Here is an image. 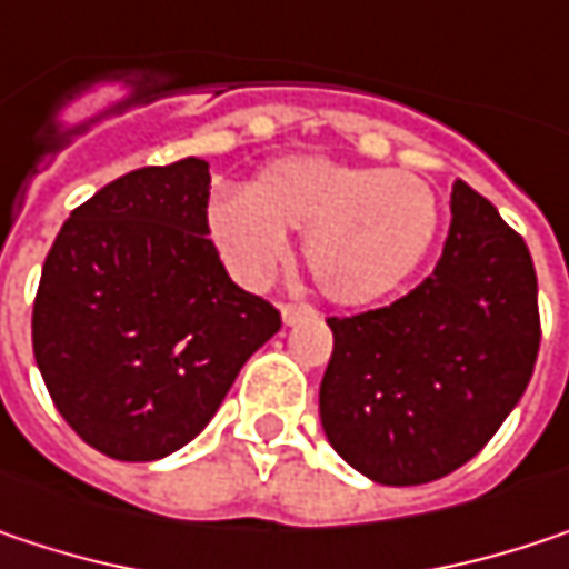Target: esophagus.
Returning <instances> with one entry per match:
<instances>
[{
    "label": "esophagus",
    "mask_w": 569,
    "mask_h": 569,
    "mask_svg": "<svg viewBox=\"0 0 569 569\" xmlns=\"http://www.w3.org/2000/svg\"><path fill=\"white\" fill-rule=\"evenodd\" d=\"M280 316H283V326H296V322H302V319H312L316 309L306 306V302H286L283 309H280Z\"/></svg>",
    "instance_id": "obj_1"
}]
</instances>
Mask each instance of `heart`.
Listing matches in <instances>:
<instances>
[{"label":"heart","mask_w":569,"mask_h":569,"mask_svg":"<svg viewBox=\"0 0 569 569\" xmlns=\"http://www.w3.org/2000/svg\"><path fill=\"white\" fill-rule=\"evenodd\" d=\"M437 228L427 181L329 156L277 159L247 191H218L208 204L211 240L240 283H270L286 233H306V270L338 306H368L407 283Z\"/></svg>","instance_id":"1"}]
</instances>
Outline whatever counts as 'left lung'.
<instances>
[{
    "label": "left lung",
    "instance_id": "8db88e82",
    "mask_svg": "<svg viewBox=\"0 0 569 569\" xmlns=\"http://www.w3.org/2000/svg\"><path fill=\"white\" fill-rule=\"evenodd\" d=\"M449 211L423 283L385 309L329 319L322 430L381 486H423L466 466L521 400L541 348L528 243L466 181L452 184Z\"/></svg>",
    "mask_w": 569,
    "mask_h": 569
}]
</instances>
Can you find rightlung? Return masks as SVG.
I'll list each match as a JSON object with an SVG mask.
<instances>
[{"label":"right lung","mask_w":569,"mask_h":569,"mask_svg":"<svg viewBox=\"0 0 569 569\" xmlns=\"http://www.w3.org/2000/svg\"><path fill=\"white\" fill-rule=\"evenodd\" d=\"M204 159L103 184L51 243L31 348L58 413L110 459L152 462L198 437L280 312L233 283L208 237Z\"/></svg>","instance_id":"1"}]
</instances>
